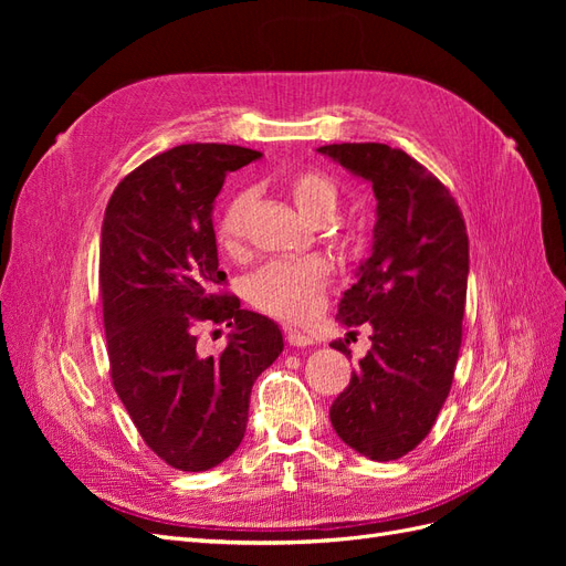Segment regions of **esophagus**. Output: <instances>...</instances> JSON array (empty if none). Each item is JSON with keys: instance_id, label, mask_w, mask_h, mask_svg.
<instances>
[{"instance_id": "esophagus-1", "label": "esophagus", "mask_w": 566, "mask_h": 566, "mask_svg": "<svg viewBox=\"0 0 566 566\" xmlns=\"http://www.w3.org/2000/svg\"><path fill=\"white\" fill-rule=\"evenodd\" d=\"M285 339H287L290 347H310V345H314V339L310 335H304L295 328H285Z\"/></svg>"}]
</instances>
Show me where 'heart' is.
<instances>
[{
	"mask_svg": "<svg viewBox=\"0 0 566 566\" xmlns=\"http://www.w3.org/2000/svg\"><path fill=\"white\" fill-rule=\"evenodd\" d=\"M283 186L306 219L325 221L337 208V184L321 169H295L283 179ZM254 202L256 196L252 188H241L224 202L217 217V243L231 256H241L248 250ZM328 283L331 264L321 256H306V260L269 262L248 281L245 293L254 310L283 321H302L323 304Z\"/></svg>",
	"mask_w": 566,
	"mask_h": 566,
	"instance_id": "b5f03b06",
	"label": "heart"
}]
</instances>
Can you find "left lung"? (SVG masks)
<instances>
[{
	"label": "left lung",
	"instance_id": "1",
	"mask_svg": "<svg viewBox=\"0 0 566 566\" xmlns=\"http://www.w3.org/2000/svg\"><path fill=\"white\" fill-rule=\"evenodd\" d=\"M373 184V254L337 304V318L370 325V352L331 406L337 437L370 460H397L430 434L447 401L468 300V227L449 186L401 148H318ZM358 335L356 331L349 337ZM349 339L331 347L347 352Z\"/></svg>",
	"mask_w": 566,
	"mask_h": 566
}]
</instances>
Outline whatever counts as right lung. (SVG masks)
I'll return each mask as SVG.
<instances>
[{
	"instance_id": "1",
	"label": "right lung",
	"mask_w": 566,
	"mask_h": 566,
	"mask_svg": "<svg viewBox=\"0 0 566 566\" xmlns=\"http://www.w3.org/2000/svg\"><path fill=\"white\" fill-rule=\"evenodd\" d=\"M260 156L229 144L169 148L117 184L101 229L111 380L146 447L181 472L241 447L252 385L283 352L279 325L227 290L212 227L227 175ZM202 322L234 328L224 350L197 347Z\"/></svg>"
}]
</instances>
